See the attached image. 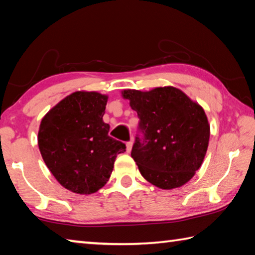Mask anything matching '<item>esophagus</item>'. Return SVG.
<instances>
[{"instance_id":"34e87169","label":"esophagus","mask_w":255,"mask_h":255,"mask_svg":"<svg viewBox=\"0 0 255 255\" xmlns=\"http://www.w3.org/2000/svg\"><path fill=\"white\" fill-rule=\"evenodd\" d=\"M126 146H127V152H130L131 150V147H132V138L129 141H127L126 143Z\"/></svg>"}]
</instances>
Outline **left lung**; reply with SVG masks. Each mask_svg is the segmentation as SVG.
<instances>
[{"mask_svg": "<svg viewBox=\"0 0 255 255\" xmlns=\"http://www.w3.org/2000/svg\"><path fill=\"white\" fill-rule=\"evenodd\" d=\"M123 97L139 118L131 157L141 175L161 189L187 183L208 148L210 127L204 109L173 86L125 90Z\"/></svg>", "mask_w": 255, "mask_h": 255, "instance_id": "1", "label": "left lung"}]
</instances>
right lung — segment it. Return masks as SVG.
I'll return each instance as SVG.
<instances>
[{
    "mask_svg": "<svg viewBox=\"0 0 255 255\" xmlns=\"http://www.w3.org/2000/svg\"><path fill=\"white\" fill-rule=\"evenodd\" d=\"M108 97L74 92L41 120L38 146L47 167L67 190L97 192L109 180L117 155L126 145L108 135L103 122Z\"/></svg>",
    "mask_w": 255,
    "mask_h": 255,
    "instance_id": "add662e5",
    "label": "right lung"
}]
</instances>
